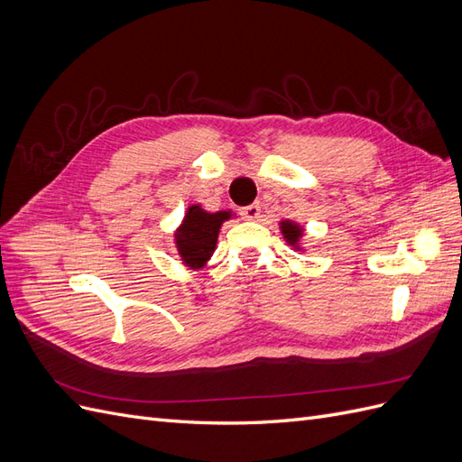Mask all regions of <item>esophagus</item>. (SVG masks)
Here are the masks:
<instances>
[{"mask_svg": "<svg viewBox=\"0 0 462 462\" xmlns=\"http://www.w3.org/2000/svg\"><path fill=\"white\" fill-rule=\"evenodd\" d=\"M241 216L245 219H256L260 216V204L254 202V204H248V206L241 208Z\"/></svg>", "mask_w": 462, "mask_h": 462, "instance_id": "esophagus-1", "label": "esophagus"}]
</instances>
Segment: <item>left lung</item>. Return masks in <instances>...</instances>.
Instances as JSON below:
<instances>
[{
	"instance_id": "obj_1",
	"label": "left lung",
	"mask_w": 462,
	"mask_h": 462,
	"mask_svg": "<svg viewBox=\"0 0 462 462\" xmlns=\"http://www.w3.org/2000/svg\"><path fill=\"white\" fill-rule=\"evenodd\" d=\"M282 231H283L285 239H287L291 245H295V243L299 241V236H300V229H299L297 226H292L291 221H283V223H282Z\"/></svg>"
}]
</instances>
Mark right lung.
<instances>
[{"mask_svg": "<svg viewBox=\"0 0 462 462\" xmlns=\"http://www.w3.org/2000/svg\"><path fill=\"white\" fill-rule=\"evenodd\" d=\"M229 217V212L208 214L199 206H190L183 226L175 233L180 258L190 268H200L212 256L221 223Z\"/></svg>", "mask_w": 462, "mask_h": 462, "instance_id": "right-lung-1", "label": "right lung"}]
</instances>
